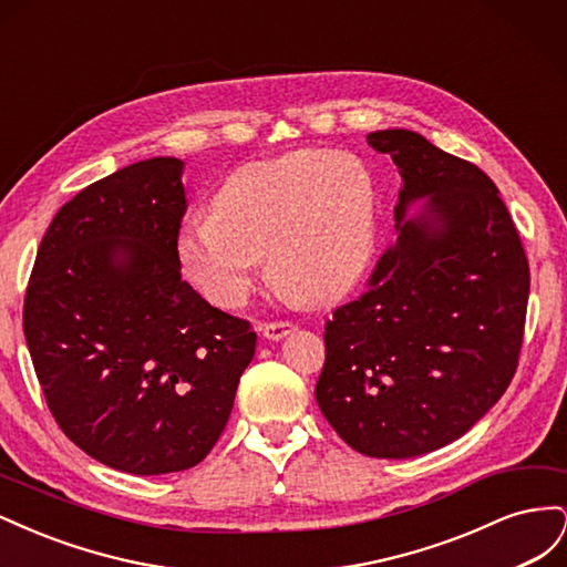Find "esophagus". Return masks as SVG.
<instances>
[{
    "label": "esophagus",
    "mask_w": 567,
    "mask_h": 567,
    "mask_svg": "<svg viewBox=\"0 0 567 567\" xmlns=\"http://www.w3.org/2000/svg\"><path fill=\"white\" fill-rule=\"evenodd\" d=\"M290 331H296V323L288 321V319L267 321V323L262 326V333H265V338H269V340H279V338L288 336Z\"/></svg>",
    "instance_id": "34e87169"
}]
</instances>
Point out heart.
<instances>
[{"instance_id": "1", "label": "heart", "mask_w": 567, "mask_h": 567, "mask_svg": "<svg viewBox=\"0 0 567 567\" xmlns=\"http://www.w3.org/2000/svg\"><path fill=\"white\" fill-rule=\"evenodd\" d=\"M379 236L367 165L305 148L231 173L210 217L188 219L175 252L182 271L219 307L244 305L267 255L269 277L300 302H329L364 277Z\"/></svg>"}]
</instances>
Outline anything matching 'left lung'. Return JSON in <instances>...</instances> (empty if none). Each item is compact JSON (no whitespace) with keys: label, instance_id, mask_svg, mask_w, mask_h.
Instances as JSON below:
<instances>
[{"label":"left lung","instance_id":"obj_1","mask_svg":"<svg viewBox=\"0 0 567 567\" xmlns=\"http://www.w3.org/2000/svg\"><path fill=\"white\" fill-rule=\"evenodd\" d=\"M404 179L398 241L367 290L326 321L315 394L352 450L409 458L485 416L518 369L529 265L506 203L477 165L409 130L371 132ZM426 196L421 218L405 205Z\"/></svg>","mask_w":567,"mask_h":567}]
</instances>
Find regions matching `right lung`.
Masks as SVG:
<instances>
[{
    "mask_svg": "<svg viewBox=\"0 0 567 567\" xmlns=\"http://www.w3.org/2000/svg\"><path fill=\"white\" fill-rule=\"evenodd\" d=\"M182 167L148 158L82 188L51 219L25 290L51 416L82 452L134 475L208 456L255 354L250 321L182 279Z\"/></svg>",
    "mask_w": 567,
    "mask_h": 567,
    "instance_id": "right-lung-1",
    "label": "right lung"
}]
</instances>
